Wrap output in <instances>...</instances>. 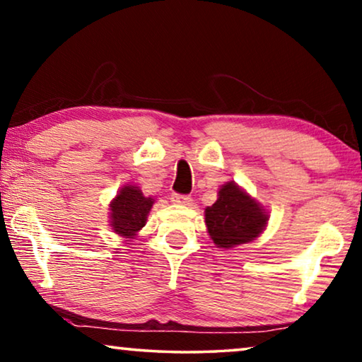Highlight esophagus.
<instances>
[{
  "label": "esophagus",
  "instance_id": "34e87169",
  "mask_svg": "<svg viewBox=\"0 0 362 362\" xmlns=\"http://www.w3.org/2000/svg\"><path fill=\"white\" fill-rule=\"evenodd\" d=\"M172 202L179 205H192L193 198L190 195H182V193H172Z\"/></svg>",
  "mask_w": 362,
  "mask_h": 362
}]
</instances>
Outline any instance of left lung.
<instances>
[{
  "mask_svg": "<svg viewBox=\"0 0 362 362\" xmlns=\"http://www.w3.org/2000/svg\"><path fill=\"white\" fill-rule=\"evenodd\" d=\"M266 221V211L233 182L220 188L218 200L205 210L208 233L218 247L252 241L261 234Z\"/></svg>",
  "mask_w": 362,
  "mask_h": 362,
  "instance_id": "obj_1",
  "label": "left lung"
}]
</instances>
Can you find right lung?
I'll return each mask as SVG.
<instances>
[{"mask_svg":"<svg viewBox=\"0 0 362 362\" xmlns=\"http://www.w3.org/2000/svg\"><path fill=\"white\" fill-rule=\"evenodd\" d=\"M152 203L137 187H124L111 202V228L121 236H134L146 225Z\"/></svg>","mask_w":362,"mask_h":362,"instance_id":"add662e5","label":"right lung"}]
</instances>
